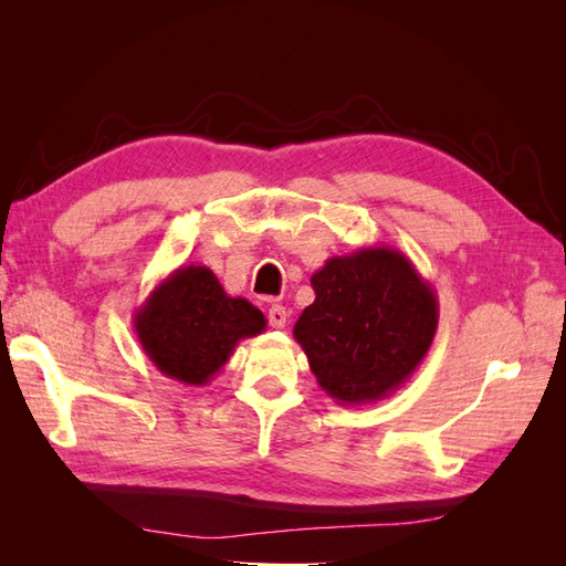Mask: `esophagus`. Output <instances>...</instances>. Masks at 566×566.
<instances>
[{
	"label": "esophagus",
	"instance_id": "34e87169",
	"mask_svg": "<svg viewBox=\"0 0 566 566\" xmlns=\"http://www.w3.org/2000/svg\"><path fill=\"white\" fill-rule=\"evenodd\" d=\"M266 316H269L271 328H283L285 321H287V312H285V306H281V304H271Z\"/></svg>",
	"mask_w": 566,
	"mask_h": 566
}]
</instances>
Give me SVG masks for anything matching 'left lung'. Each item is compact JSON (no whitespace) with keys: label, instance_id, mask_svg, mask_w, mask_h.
<instances>
[{"label":"left lung","instance_id":"obj_1","mask_svg":"<svg viewBox=\"0 0 566 566\" xmlns=\"http://www.w3.org/2000/svg\"><path fill=\"white\" fill-rule=\"evenodd\" d=\"M316 300L295 339L316 382L345 406L382 401L430 352L439 302L408 256L387 245L331 256L314 276Z\"/></svg>","mask_w":566,"mask_h":566}]
</instances>
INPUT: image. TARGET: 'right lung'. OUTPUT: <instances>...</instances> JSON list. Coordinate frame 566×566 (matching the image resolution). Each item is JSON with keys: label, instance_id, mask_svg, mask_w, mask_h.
I'll use <instances>...</instances> for the list:
<instances>
[{"label": "right lung", "instance_id": "obj_1", "mask_svg": "<svg viewBox=\"0 0 566 566\" xmlns=\"http://www.w3.org/2000/svg\"><path fill=\"white\" fill-rule=\"evenodd\" d=\"M266 328L245 297H231L208 266H179L134 314L136 339L167 378L202 387L224 368L235 345Z\"/></svg>", "mask_w": 566, "mask_h": 566}]
</instances>
